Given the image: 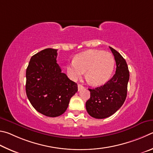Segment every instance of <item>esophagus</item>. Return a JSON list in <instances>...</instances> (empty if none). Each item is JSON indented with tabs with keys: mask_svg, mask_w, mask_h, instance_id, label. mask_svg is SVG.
<instances>
[{
	"mask_svg": "<svg viewBox=\"0 0 153 153\" xmlns=\"http://www.w3.org/2000/svg\"><path fill=\"white\" fill-rule=\"evenodd\" d=\"M84 87L82 86V85H81V84H79L78 85V90H79V91H81V90H82V89H84Z\"/></svg>",
	"mask_w": 153,
	"mask_h": 153,
	"instance_id": "1",
	"label": "esophagus"
}]
</instances>
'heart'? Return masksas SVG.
Returning a JSON list of instances; mask_svg holds the SVG:
<instances>
[{
    "instance_id": "obj_1",
    "label": "heart",
    "mask_w": 153,
    "mask_h": 153,
    "mask_svg": "<svg viewBox=\"0 0 153 153\" xmlns=\"http://www.w3.org/2000/svg\"><path fill=\"white\" fill-rule=\"evenodd\" d=\"M115 67L111 53L101 50H90L79 53L74 60L67 64L66 73L73 81L86 72L87 81L94 86L106 83L110 79Z\"/></svg>"
}]
</instances>
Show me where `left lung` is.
<instances>
[{
	"mask_svg": "<svg viewBox=\"0 0 153 153\" xmlns=\"http://www.w3.org/2000/svg\"><path fill=\"white\" fill-rule=\"evenodd\" d=\"M116 63V73L102 86L89 89L90 99L86 102V109L91 116L103 119L116 113L124 104L127 96L130 73L125 59L109 47Z\"/></svg>",
	"mask_w": 153,
	"mask_h": 153,
	"instance_id": "left-lung-1",
	"label": "left lung"
}]
</instances>
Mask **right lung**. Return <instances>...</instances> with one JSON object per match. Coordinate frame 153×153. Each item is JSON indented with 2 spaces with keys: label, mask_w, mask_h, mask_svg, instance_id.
Instances as JSON below:
<instances>
[{
  "label": "right lung",
  "mask_w": 153,
  "mask_h": 153,
  "mask_svg": "<svg viewBox=\"0 0 153 153\" xmlns=\"http://www.w3.org/2000/svg\"><path fill=\"white\" fill-rule=\"evenodd\" d=\"M57 50L40 51L30 59L26 70V94L40 114L57 117L68 108L71 98L78 91L76 82L62 72L56 62Z\"/></svg>",
  "instance_id": "1"
}]
</instances>
